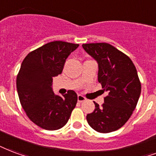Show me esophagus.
<instances>
[{
  "mask_svg": "<svg viewBox=\"0 0 156 156\" xmlns=\"http://www.w3.org/2000/svg\"><path fill=\"white\" fill-rule=\"evenodd\" d=\"M86 98L83 97V96H82V95H78V101L79 102H83L86 101Z\"/></svg>",
  "mask_w": 156,
  "mask_h": 156,
  "instance_id": "esophagus-1",
  "label": "esophagus"
}]
</instances>
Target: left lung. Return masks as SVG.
Wrapping results in <instances>:
<instances>
[{"label":"left lung","instance_id":"1","mask_svg":"<svg viewBox=\"0 0 156 156\" xmlns=\"http://www.w3.org/2000/svg\"><path fill=\"white\" fill-rule=\"evenodd\" d=\"M87 54L98 64V82L108 95L101 106L87 115V123L98 133H108L123 127L135 110L141 83L136 67L128 55L110 44H83Z\"/></svg>","mask_w":156,"mask_h":156}]
</instances>
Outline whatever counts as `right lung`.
Instances as JSON below:
<instances>
[{"label":"right lung","mask_w":156,"mask_h":156,"mask_svg":"<svg viewBox=\"0 0 156 156\" xmlns=\"http://www.w3.org/2000/svg\"><path fill=\"white\" fill-rule=\"evenodd\" d=\"M78 46L51 41L30 52L22 62L16 79L20 103L30 120L43 129L63 128L75 108V91L69 90L62 97L55 95L52 82L62 73L66 59Z\"/></svg>","instance_id":"1"}]
</instances>
